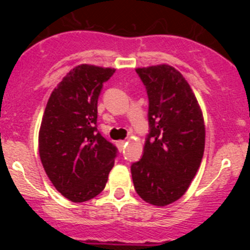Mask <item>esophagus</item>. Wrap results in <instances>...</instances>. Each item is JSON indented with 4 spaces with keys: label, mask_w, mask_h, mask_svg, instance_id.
Masks as SVG:
<instances>
[{
    "label": "esophagus",
    "mask_w": 250,
    "mask_h": 250,
    "mask_svg": "<svg viewBox=\"0 0 250 250\" xmlns=\"http://www.w3.org/2000/svg\"><path fill=\"white\" fill-rule=\"evenodd\" d=\"M125 140H120V141H117V144H116V145H117V147L120 148V150H123V148H125Z\"/></svg>",
    "instance_id": "obj_1"
}]
</instances>
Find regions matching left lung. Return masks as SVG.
Here are the masks:
<instances>
[{
    "mask_svg": "<svg viewBox=\"0 0 250 250\" xmlns=\"http://www.w3.org/2000/svg\"><path fill=\"white\" fill-rule=\"evenodd\" d=\"M148 98V132L143 157L130 166L138 195L167 206L186 192L204 151L202 111L188 81L169 65L135 70Z\"/></svg>",
    "mask_w": 250,
    "mask_h": 250,
    "instance_id": "obj_1",
    "label": "left lung"
}]
</instances>
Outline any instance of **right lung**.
I'll list each match as a JSON object with an SVG mask.
<instances>
[{
    "instance_id": "add662e5",
    "label": "right lung",
    "mask_w": 250,
    "mask_h": 250,
    "mask_svg": "<svg viewBox=\"0 0 250 250\" xmlns=\"http://www.w3.org/2000/svg\"><path fill=\"white\" fill-rule=\"evenodd\" d=\"M115 69L78 65L50 94L39 134L48 178L64 197L85 202L106 185L118 150L98 130V99Z\"/></svg>"
}]
</instances>
